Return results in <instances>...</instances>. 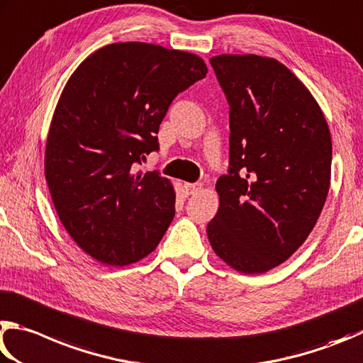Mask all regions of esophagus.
<instances>
[{
  "mask_svg": "<svg viewBox=\"0 0 363 363\" xmlns=\"http://www.w3.org/2000/svg\"><path fill=\"white\" fill-rule=\"evenodd\" d=\"M202 189L201 183H185V193L186 194H196Z\"/></svg>",
  "mask_w": 363,
  "mask_h": 363,
  "instance_id": "34e87169",
  "label": "esophagus"
}]
</instances>
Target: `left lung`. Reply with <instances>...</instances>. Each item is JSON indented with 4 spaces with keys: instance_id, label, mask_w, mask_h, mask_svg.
I'll use <instances>...</instances> for the list:
<instances>
[{
    "instance_id": "left-lung-1",
    "label": "left lung",
    "mask_w": 363,
    "mask_h": 363,
    "mask_svg": "<svg viewBox=\"0 0 363 363\" xmlns=\"http://www.w3.org/2000/svg\"><path fill=\"white\" fill-rule=\"evenodd\" d=\"M230 104V170L207 225L213 252L244 274H262L308 239L330 189L332 137L313 94L276 59H211Z\"/></svg>"
}]
</instances>
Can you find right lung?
Returning <instances> with one entry per match:
<instances>
[{
	"label": "right lung",
	"mask_w": 363,
	"mask_h": 363,
	"mask_svg": "<svg viewBox=\"0 0 363 363\" xmlns=\"http://www.w3.org/2000/svg\"><path fill=\"white\" fill-rule=\"evenodd\" d=\"M196 54L148 43H113L69 76L50 121L44 175L57 215L87 255L125 266L148 257L175 215V189L135 164L178 94L206 78Z\"/></svg>",
	"instance_id": "right-lung-1"
}]
</instances>
